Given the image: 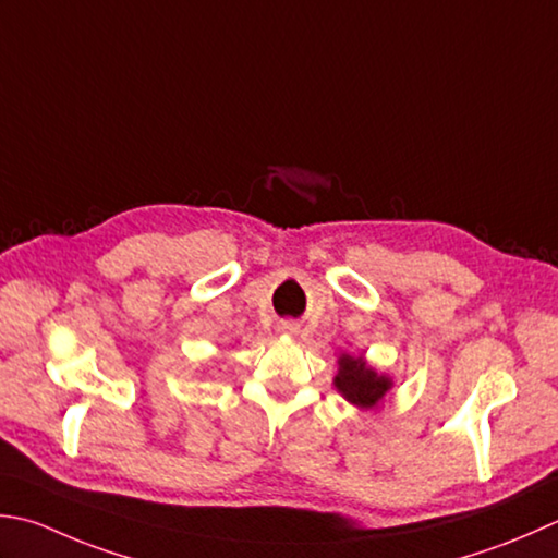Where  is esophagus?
Returning a JSON list of instances; mask_svg holds the SVG:
<instances>
[{
	"mask_svg": "<svg viewBox=\"0 0 558 558\" xmlns=\"http://www.w3.org/2000/svg\"><path fill=\"white\" fill-rule=\"evenodd\" d=\"M280 329H282V331H292V324H282Z\"/></svg>",
	"mask_w": 558,
	"mask_h": 558,
	"instance_id": "esophagus-1",
	"label": "esophagus"
}]
</instances>
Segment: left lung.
Returning a JSON list of instances; mask_svg holds the SVG:
<instances>
[{"instance_id": "left-lung-1", "label": "left lung", "mask_w": 558, "mask_h": 558, "mask_svg": "<svg viewBox=\"0 0 558 558\" xmlns=\"http://www.w3.org/2000/svg\"><path fill=\"white\" fill-rule=\"evenodd\" d=\"M333 381L336 389L360 409H373L391 387V381L377 375L373 367H367L363 357L351 355H343L338 360V375Z\"/></svg>"}]
</instances>
